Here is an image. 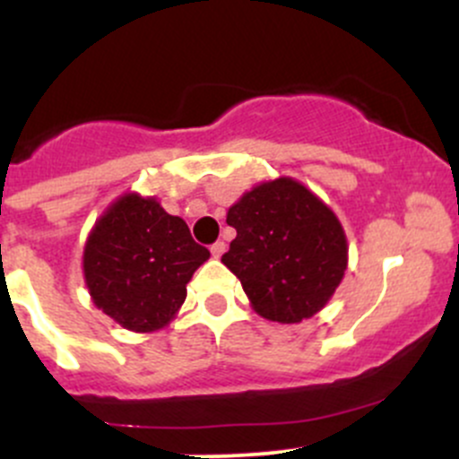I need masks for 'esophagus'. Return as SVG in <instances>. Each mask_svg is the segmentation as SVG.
<instances>
[{"instance_id":"esophagus-1","label":"esophagus","mask_w":459,"mask_h":459,"mask_svg":"<svg viewBox=\"0 0 459 459\" xmlns=\"http://www.w3.org/2000/svg\"><path fill=\"white\" fill-rule=\"evenodd\" d=\"M224 251H226V244L224 242H215L211 247V255L212 257H221V255H224Z\"/></svg>"}]
</instances>
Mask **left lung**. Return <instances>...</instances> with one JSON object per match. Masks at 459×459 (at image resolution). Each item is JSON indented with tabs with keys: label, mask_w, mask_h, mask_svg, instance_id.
Masks as SVG:
<instances>
[{
	"label": "left lung",
	"mask_w": 459,
	"mask_h": 459,
	"mask_svg": "<svg viewBox=\"0 0 459 459\" xmlns=\"http://www.w3.org/2000/svg\"><path fill=\"white\" fill-rule=\"evenodd\" d=\"M238 230L221 262L238 275L259 317L299 324L322 311L344 280L349 242L342 221L289 175L259 182L226 212Z\"/></svg>",
	"instance_id": "1"
}]
</instances>
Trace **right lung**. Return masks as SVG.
<instances>
[{
  "mask_svg": "<svg viewBox=\"0 0 459 459\" xmlns=\"http://www.w3.org/2000/svg\"><path fill=\"white\" fill-rule=\"evenodd\" d=\"M211 257L186 221L157 197L128 191L88 233L82 271L92 304L133 333H155L178 317L193 273Z\"/></svg>",
  "mask_w": 459,
  "mask_h": 459,
  "instance_id": "obj_1",
  "label": "right lung"
}]
</instances>
